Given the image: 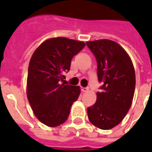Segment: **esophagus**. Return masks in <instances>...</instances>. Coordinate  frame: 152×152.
I'll list each match as a JSON object with an SVG mask.
<instances>
[{"mask_svg": "<svg viewBox=\"0 0 152 152\" xmlns=\"http://www.w3.org/2000/svg\"><path fill=\"white\" fill-rule=\"evenodd\" d=\"M88 91V88H81V91L82 92H87Z\"/></svg>", "mask_w": 152, "mask_h": 152, "instance_id": "obj_1", "label": "esophagus"}]
</instances>
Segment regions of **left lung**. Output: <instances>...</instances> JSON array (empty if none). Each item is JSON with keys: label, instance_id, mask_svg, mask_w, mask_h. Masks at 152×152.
I'll use <instances>...</instances> for the list:
<instances>
[{"label": "left lung", "instance_id": "obj_1", "mask_svg": "<svg viewBox=\"0 0 152 152\" xmlns=\"http://www.w3.org/2000/svg\"><path fill=\"white\" fill-rule=\"evenodd\" d=\"M97 61L102 86L97 100L88 108V119L101 129H110L123 120L132 105L136 76L129 55L117 42L108 39L88 42Z\"/></svg>", "mask_w": 152, "mask_h": 152}]
</instances>
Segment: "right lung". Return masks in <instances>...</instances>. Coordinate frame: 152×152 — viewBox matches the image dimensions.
<instances>
[{"mask_svg": "<svg viewBox=\"0 0 152 152\" xmlns=\"http://www.w3.org/2000/svg\"><path fill=\"white\" fill-rule=\"evenodd\" d=\"M85 46L83 42L63 37L43 42L32 55L28 67L27 94L34 115L50 127L61 125L78 99L80 88L65 84L64 73L72 57Z\"/></svg>", "mask_w": 152, "mask_h": 152, "instance_id": "1", "label": "right lung"}]
</instances>
